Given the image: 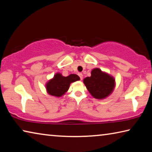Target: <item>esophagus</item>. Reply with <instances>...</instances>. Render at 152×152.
Instances as JSON below:
<instances>
[{
	"label": "esophagus",
	"instance_id": "34e87169",
	"mask_svg": "<svg viewBox=\"0 0 152 152\" xmlns=\"http://www.w3.org/2000/svg\"><path fill=\"white\" fill-rule=\"evenodd\" d=\"M78 76L80 78V80H82V78H83V74H82V73H80V74H78Z\"/></svg>",
	"mask_w": 152,
	"mask_h": 152
}]
</instances>
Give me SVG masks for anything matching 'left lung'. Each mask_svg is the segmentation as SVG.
I'll list each match as a JSON object with an SVG mask.
<instances>
[{
  "label": "left lung",
  "mask_w": 152,
  "mask_h": 152,
  "mask_svg": "<svg viewBox=\"0 0 152 152\" xmlns=\"http://www.w3.org/2000/svg\"><path fill=\"white\" fill-rule=\"evenodd\" d=\"M83 82L92 96L99 100L109 96L116 86L114 77L99 68L92 69L91 76L86 77Z\"/></svg>",
  "instance_id": "1"
}]
</instances>
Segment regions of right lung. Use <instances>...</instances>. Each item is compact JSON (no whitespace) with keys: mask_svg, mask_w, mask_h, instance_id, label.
Here are the masks:
<instances>
[{"mask_svg":"<svg viewBox=\"0 0 152 152\" xmlns=\"http://www.w3.org/2000/svg\"><path fill=\"white\" fill-rule=\"evenodd\" d=\"M80 80V77L76 74H71L68 76H64L61 73L57 72L46 82V91L50 96L60 98L68 91L71 83Z\"/></svg>","mask_w":152,"mask_h":152,"instance_id":"1","label":"right lung"}]
</instances>
